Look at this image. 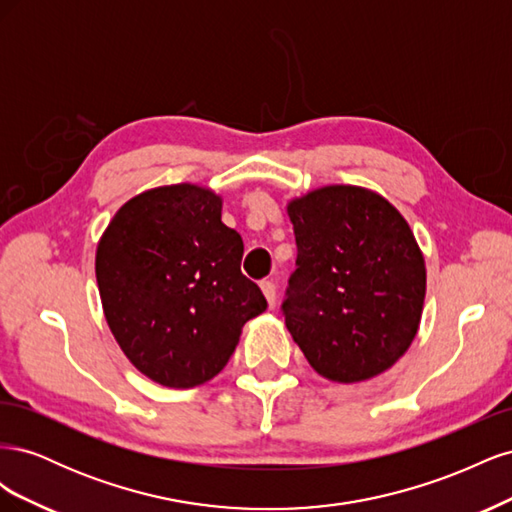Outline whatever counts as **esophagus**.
<instances>
[{
    "mask_svg": "<svg viewBox=\"0 0 512 512\" xmlns=\"http://www.w3.org/2000/svg\"><path fill=\"white\" fill-rule=\"evenodd\" d=\"M260 288H262V294H265L267 303L273 307V305H275V299H277V288H275V284L269 282V280H265V282H260Z\"/></svg>",
    "mask_w": 512,
    "mask_h": 512,
    "instance_id": "obj_1",
    "label": "esophagus"
}]
</instances>
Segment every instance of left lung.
<instances>
[{
	"label": "left lung",
	"instance_id": "8db88e82",
	"mask_svg": "<svg viewBox=\"0 0 512 512\" xmlns=\"http://www.w3.org/2000/svg\"><path fill=\"white\" fill-rule=\"evenodd\" d=\"M297 269L282 305L286 327L333 382L380 376L421 324L427 271L408 222L359 185H324L288 203Z\"/></svg>",
	"mask_w": 512,
	"mask_h": 512
}]
</instances>
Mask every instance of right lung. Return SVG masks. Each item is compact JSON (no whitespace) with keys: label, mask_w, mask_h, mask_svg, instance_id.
I'll use <instances>...</instances> for the list:
<instances>
[{"label":"right lung","mask_w":512,"mask_h":512,"mask_svg":"<svg viewBox=\"0 0 512 512\" xmlns=\"http://www.w3.org/2000/svg\"><path fill=\"white\" fill-rule=\"evenodd\" d=\"M243 239L203 185L153 188L123 205L96 250L104 318L149 380L192 389L218 376L243 324L267 309L241 273Z\"/></svg>","instance_id":"right-lung-1"}]
</instances>
